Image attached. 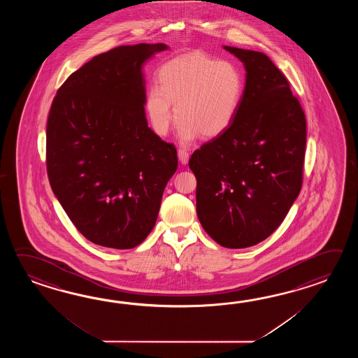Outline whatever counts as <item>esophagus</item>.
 <instances>
[{"label": "esophagus", "instance_id": "34e87169", "mask_svg": "<svg viewBox=\"0 0 358 358\" xmlns=\"http://www.w3.org/2000/svg\"><path fill=\"white\" fill-rule=\"evenodd\" d=\"M178 157H179V161L182 162V165H185V164H188V160H189V153H188L187 150L180 148V150L178 151Z\"/></svg>", "mask_w": 358, "mask_h": 358}]
</instances>
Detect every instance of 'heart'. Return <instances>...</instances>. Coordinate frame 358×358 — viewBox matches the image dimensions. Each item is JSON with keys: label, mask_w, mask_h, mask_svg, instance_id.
Masks as SVG:
<instances>
[{"label": "heart", "mask_w": 358, "mask_h": 358, "mask_svg": "<svg viewBox=\"0 0 358 358\" xmlns=\"http://www.w3.org/2000/svg\"><path fill=\"white\" fill-rule=\"evenodd\" d=\"M157 82L159 87L151 85L145 92L147 116L153 130L166 136L176 114L182 143L201 134L210 139L222 136L236 120L243 99L239 66L203 52H190L165 62L157 73Z\"/></svg>", "instance_id": "heart-1"}]
</instances>
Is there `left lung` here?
<instances>
[{"label":"left lung","instance_id":"left-lung-1","mask_svg":"<svg viewBox=\"0 0 358 358\" xmlns=\"http://www.w3.org/2000/svg\"><path fill=\"white\" fill-rule=\"evenodd\" d=\"M243 62L245 85L236 120L192 155L202 228L225 248L265 241L302 187L306 117L289 82L262 52L224 46Z\"/></svg>","mask_w":358,"mask_h":358}]
</instances>
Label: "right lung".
I'll return each instance as SVG.
<instances>
[{
    "label": "right lung",
    "instance_id": "right-lung-1",
    "mask_svg": "<svg viewBox=\"0 0 358 358\" xmlns=\"http://www.w3.org/2000/svg\"><path fill=\"white\" fill-rule=\"evenodd\" d=\"M164 43L94 56L62 84L47 120V174L55 196L92 243L129 250L151 233L176 150L145 119L143 65Z\"/></svg>",
    "mask_w": 358,
    "mask_h": 358
}]
</instances>
